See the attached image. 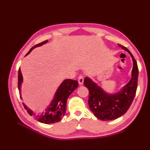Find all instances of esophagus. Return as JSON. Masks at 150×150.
Here are the masks:
<instances>
[{
	"mask_svg": "<svg viewBox=\"0 0 150 150\" xmlns=\"http://www.w3.org/2000/svg\"><path fill=\"white\" fill-rule=\"evenodd\" d=\"M84 82V76H80L78 78V83L80 85H82Z\"/></svg>",
	"mask_w": 150,
	"mask_h": 150,
	"instance_id": "1",
	"label": "esophagus"
}]
</instances>
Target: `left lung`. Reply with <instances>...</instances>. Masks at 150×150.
<instances>
[{
  "instance_id": "1",
  "label": "left lung",
  "mask_w": 150,
  "mask_h": 150,
  "mask_svg": "<svg viewBox=\"0 0 150 150\" xmlns=\"http://www.w3.org/2000/svg\"><path fill=\"white\" fill-rule=\"evenodd\" d=\"M118 46L130 54L133 62L131 78L121 91L109 94L88 77L84 80V84L89 90L90 110L97 118L102 121L113 120L123 115L129 108L137 92L138 78L137 62L128 49L121 44Z\"/></svg>"
}]
</instances>
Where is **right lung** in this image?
<instances>
[{
  "label": "right lung",
  "mask_w": 150,
  "mask_h": 150,
  "mask_svg": "<svg viewBox=\"0 0 150 150\" xmlns=\"http://www.w3.org/2000/svg\"><path fill=\"white\" fill-rule=\"evenodd\" d=\"M47 42L48 40L35 45L26 54L25 56H28L34 48L41 46L42 45L47 43ZM22 82H23V78H22L21 71L19 68V72H18V89L19 91L20 98L21 99H22L21 96V85ZM78 87V82L77 81L69 79H65L59 86L50 105L45 110V112H43L40 115L35 114L29 108L27 107L24 103H22V104H23V106L29 114L30 116H33L36 120L44 124L55 123V122L60 121L63 116H64L66 110L67 98Z\"/></svg>",
  "instance_id": "obj_1"
}]
</instances>
